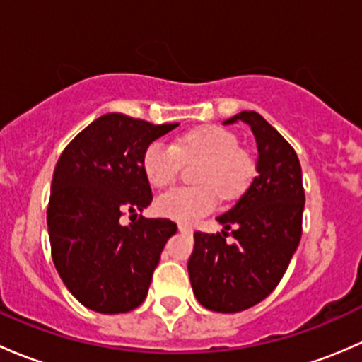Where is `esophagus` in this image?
I'll return each instance as SVG.
<instances>
[{
  "mask_svg": "<svg viewBox=\"0 0 362 362\" xmlns=\"http://www.w3.org/2000/svg\"><path fill=\"white\" fill-rule=\"evenodd\" d=\"M180 232L182 233H193V228L188 225H180Z\"/></svg>",
  "mask_w": 362,
  "mask_h": 362,
  "instance_id": "obj_1",
  "label": "esophagus"
}]
</instances>
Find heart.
Segmentation results:
<instances>
[{"mask_svg":"<svg viewBox=\"0 0 362 362\" xmlns=\"http://www.w3.org/2000/svg\"><path fill=\"white\" fill-rule=\"evenodd\" d=\"M182 162L200 160L195 173L199 186L176 188L156 200V212L180 223H195L209 214L218 202V193L230 200L240 195L251 176V160L230 130L202 125L177 137L174 146L153 141L143 153V173L156 189L177 180Z\"/></svg>","mask_w":362,"mask_h":362,"instance_id":"1","label":"heart"}]
</instances>
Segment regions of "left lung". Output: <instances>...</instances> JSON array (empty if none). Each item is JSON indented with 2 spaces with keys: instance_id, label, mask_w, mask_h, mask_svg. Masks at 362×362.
<instances>
[{
  "instance_id": "left-lung-1",
  "label": "left lung",
  "mask_w": 362,
  "mask_h": 362,
  "mask_svg": "<svg viewBox=\"0 0 362 362\" xmlns=\"http://www.w3.org/2000/svg\"><path fill=\"white\" fill-rule=\"evenodd\" d=\"M244 122L258 146L256 177L225 214L221 233L195 232L188 259L193 293L212 312L235 314L263 301L288 270L301 238L305 192L301 165L291 144L256 111L223 124ZM236 240L226 242L228 230Z\"/></svg>"
}]
</instances>
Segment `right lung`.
I'll list each match as a JSON object with an SVG mask.
<instances>
[{
  "mask_svg": "<svg viewBox=\"0 0 362 362\" xmlns=\"http://www.w3.org/2000/svg\"><path fill=\"white\" fill-rule=\"evenodd\" d=\"M180 124L153 125L122 113L92 122L55 165L47 211L52 258L69 293L99 314L139 307L165 242L177 232L170 219L134 217L153 200L143 173L150 143Z\"/></svg>",
  "mask_w": 362,
  "mask_h": 362,
  "instance_id": "1",
  "label": "right lung"
}]
</instances>
